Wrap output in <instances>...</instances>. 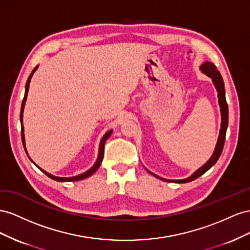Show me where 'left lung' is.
Returning <instances> with one entry per match:
<instances>
[{
    "mask_svg": "<svg viewBox=\"0 0 250 250\" xmlns=\"http://www.w3.org/2000/svg\"><path fill=\"white\" fill-rule=\"evenodd\" d=\"M200 70L204 74L208 75V77L211 78V81L213 83V85H215L217 92H218V98H219V105H220V111H221V129H220V134L218 137V142L215 147V151H213V154L209 158V160L205 163L204 166H202L200 168L197 169L196 172L189 176L187 179H181V180H169V179H165V178H161L159 176H157L153 174L152 172H147L155 176L156 178H159V179L167 181V182H176V183H187L190 182L192 180L197 179L200 176H202L205 172L215 165V163L218 161L219 157L223 151V146H224V142H225V136H226V130H227V125H228V105L226 103V98H225V89H224V82L223 78L221 76L220 72L217 70V67L213 65L210 62H205L203 65L200 66Z\"/></svg>",
    "mask_w": 250,
    "mask_h": 250,
    "instance_id": "left-lung-1",
    "label": "left lung"
}]
</instances>
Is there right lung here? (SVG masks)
Segmentation results:
<instances>
[{"mask_svg": "<svg viewBox=\"0 0 250 250\" xmlns=\"http://www.w3.org/2000/svg\"><path fill=\"white\" fill-rule=\"evenodd\" d=\"M38 67H39V66H37V67H35V68L32 70L31 74L29 75V77H28L27 83H26V87H25V95H24L23 102H22V106H21L20 119H21V126H22V129H21V133H22V141H23V146H24V148H25L26 153H27V149H26V146H25L24 125H23V112H24V106H25V103H26V99H27V95H28V90H29V83H30V81H31V77H32L33 73L35 72V70L38 69ZM112 132H113V130L108 131V132H106V133L104 135V137L102 138V140H101V145H99L98 157H97V160H96V162L94 163V166L92 167L90 169H88L87 172H84V173H83V174H81V175H77V176H74V177H56V176H53V175H51V174L47 173L46 170L42 169V168H41V167H39L38 166H37V167L42 170V173L46 174L49 178H51V179H53V180H55V181H60V182H71V181H78V180L85 179V178H88V177H90L91 175H93V174L96 172V170L98 169V167H101V163H102V161H103V159H104V144H105V140L108 139V138L111 136ZM30 160H31V159H30ZM31 161H32V160H31ZM32 162H33V161H32Z\"/></svg>", "mask_w": 250, "mask_h": 250, "instance_id": "1", "label": "right lung"}]
</instances>
